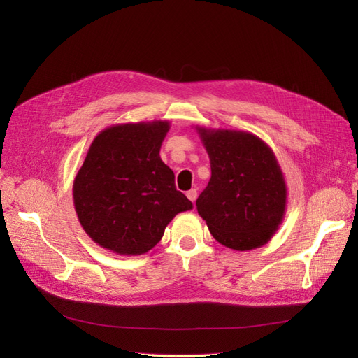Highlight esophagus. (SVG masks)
<instances>
[{
    "label": "esophagus",
    "instance_id": "esophagus-1",
    "mask_svg": "<svg viewBox=\"0 0 358 358\" xmlns=\"http://www.w3.org/2000/svg\"><path fill=\"white\" fill-rule=\"evenodd\" d=\"M187 197H188L192 203H196V199H197V189H196V188L189 189V191L187 192Z\"/></svg>",
    "mask_w": 358,
    "mask_h": 358
}]
</instances>
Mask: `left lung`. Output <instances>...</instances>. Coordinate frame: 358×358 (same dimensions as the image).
I'll return each mask as SVG.
<instances>
[{"mask_svg":"<svg viewBox=\"0 0 358 358\" xmlns=\"http://www.w3.org/2000/svg\"><path fill=\"white\" fill-rule=\"evenodd\" d=\"M212 176L197 210L221 245L249 251L266 245L282 224L287 183L264 140L248 131L196 127Z\"/></svg>","mask_w":358,"mask_h":358,"instance_id":"left-lung-1","label":"left lung"}]
</instances>
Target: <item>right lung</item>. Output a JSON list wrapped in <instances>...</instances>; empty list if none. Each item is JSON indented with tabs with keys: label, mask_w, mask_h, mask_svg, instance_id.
<instances>
[{
	"label": "right lung",
	"mask_w": 358,
	"mask_h": 358,
	"mask_svg": "<svg viewBox=\"0 0 358 358\" xmlns=\"http://www.w3.org/2000/svg\"><path fill=\"white\" fill-rule=\"evenodd\" d=\"M169 121L107 127L95 136L73 182L74 209L83 230L107 251L142 255L192 203L175 187L159 149Z\"/></svg>",
	"instance_id": "right-lung-1"
}]
</instances>
